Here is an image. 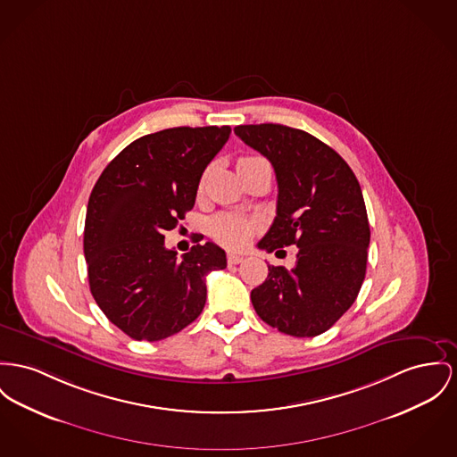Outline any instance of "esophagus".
Segmentation results:
<instances>
[{
	"label": "esophagus",
	"instance_id": "obj_1",
	"mask_svg": "<svg viewBox=\"0 0 457 457\" xmlns=\"http://www.w3.org/2000/svg\"><path fill=\"white\" fill-rule=\"evenodd\" d=\"M243 260V254H237V253H228V254H227V262H228L230 265H237V263H241Z\"/></svg>",
	"mask_w": 457,
	"mask_h": 457
}]
</instances>
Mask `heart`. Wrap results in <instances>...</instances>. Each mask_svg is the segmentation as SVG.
Returning <instances> with one entry per match:
<instances>
[{
    "instance_id": "heart-1",
    "label": "heart",
    "mask_w": 457,
    "mask_h": 457,
    "mask_svg": "<svg viewBox=\"0 0 457 457\" xmlns=\"http://www.w3.org/2000/svg\"><path fill=\"white\" fill-rule=\"evenodd\" d=\"M247 159H253V157H245L241 161H247ZM254 230H256L254 220L236 213L218 214L208 223V232L212 234V237L228 247H243Z\"/></svg>"
}]
</instances>
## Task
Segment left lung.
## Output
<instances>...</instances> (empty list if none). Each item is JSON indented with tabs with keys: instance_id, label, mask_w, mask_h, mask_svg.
I'll return each mask as SVG.
<instances>
[{
	"instance_id": "obj_1",
	"label": "left lung",
	"mask_w": 457,
	"mask_h": 457,
	"mask_svg": "<svg viewBox=\"0 0 457 457\" xmlns=\"http://www.w3.org/2000/svg\"><path fill=\"white\" fill-rule=\"evenodd\" d=\"M234 133L272 162L278 187L277 216L258 247H298L291 270L269 265L265 282L251 291L253 306L284 335H322L364 282L370 230L359 180L339 154L303 129L265 122Z\"/></svg>"
}]
</instances>
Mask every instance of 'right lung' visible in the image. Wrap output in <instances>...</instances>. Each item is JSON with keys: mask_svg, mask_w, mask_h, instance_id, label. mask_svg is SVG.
Listing matches in <instances>:
<instances>
[{"mask_svg": "<svg viewBox=\"0 0 457 457\" xmlns=\"http://www.w3.org/2000/svg\"><path fill=\"white\" fill-rule=\"evenodd\" d=\"M230 131L180 126L140 137L93 187L83 239L90 291L105 317L137 341H159L194 322L206 303V275L227 267L213 243L179 258L164 232L194 208L201 177Z\"/></svg>", "mask_w": 457, "mask_h": 457, "instance_id": "obj_1", "label": "right lung"}]
</instances>
